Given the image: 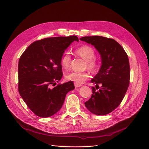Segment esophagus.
I'll list each match as a JSON object with an SVG mask.
<instances>
[{
    "label": "esophagus",
    "instance_id": "34e87169",
    "mask_svg": "<svg viewBox=\"0 0 149 149\" xmlns=\"http://www.w3.org/2000/svg\"><path fill=\"white\" fill-rule=\"evenodd\" d=\"M74 85H75V88H77V87L81 86V84L77 83H74Z\"/></svg>",
    "mask_w": 149,
    "mask_h": 149
}]
</instances>
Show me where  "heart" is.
Returning a JSON list of instances; mask_svg holds the SVG:
<instances>
[{"label":"heart","mask_w":149,"mask_h":149,"mask_svg":"<svg viewBox=\"0 0 149 149\" xmlns=\"http://www.w3.org/2000/svg\"><path fill=\"white\" fill-rule=\"evenodd\" d=\"M76 54L86 60L85 68H88L90 70L94 72L98 69L99 63L95 58V52L94 49L88 45L82 46L75 50ZM71 56L69 52H65L61 56L60 60L61 66L63 69H68L70 65ZM89 77V74L87 71L83 72H76L72 71L66 75V79L69 81H74L77 83H81L87 80Z\"/></svg>","instance_id":"obj_1"}]
</instances>
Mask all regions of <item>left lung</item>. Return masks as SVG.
<instances>
[{
    "mask_svg": "<svg viewBox=\"0 0 149 149\" xmlns=\"http://www.w3.org/2000/svg\"><path fill=\"white\" fill-rule=\"evenodd\" d=\"M80 40L93 45L101 55L102 64L91 82L93 94L85 105L97 115L110 113L119 107L130 84V70L128 57L124 49L114 39L100 36H85ZM99 88V86H98Z\"/></svg>",
    "mask_w": 149,
    "mask_h": 149,
    "instance_id": "1",
    "label": "left lung"
}]
</instances>
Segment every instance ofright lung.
<instances>
[{
    "label": "right lung",
    "mask_w": 149,
    "mask_h": 149,
    "mask_svg": "<svg viewBox=\"0 0 149 149\" xmlns=\"http://www.w3.org/2000/svg\"><path fill=\"white\" fill-rule=\"evenodd\" d=\"M76 36L46 38L31 43L21 55L18 64V91L35 114L48 118L62 107L66 94L75 87L70 81L58 83L63 77L60 60L64 50Z\"/></svg>",
    "instance_id": "add662e5"
}]
</instances>
